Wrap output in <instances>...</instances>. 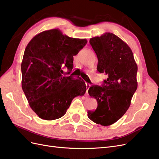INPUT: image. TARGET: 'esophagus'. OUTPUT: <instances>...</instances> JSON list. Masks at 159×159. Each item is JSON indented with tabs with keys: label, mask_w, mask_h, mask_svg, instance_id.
<instances>
[{
	"label": "esophagus",
	"mask_w": 159,
	"mask_h": 159,
	"mask_svg": "<svg viewBox=\"0 0 159 159\" xmlns=\"http://www.w3.org/2000/svg\"><path fill=\"white\" fill-rule=\"evenodd\" d=\"M91 87V84H89V83H86V87H87V90H86V93L88 94V91H89V87Z\"/></svg>",
	"instance_id": "1"
}]
</instances>
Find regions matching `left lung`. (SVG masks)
<instances>
[{"label": "left lung", "instance_id": "left-lung-1", "mask_svg": "<svg viewBox=\"0 0 159 159\" xmlns=\"http://www.w3.org/2000/svg\"><path fill=\"white\" fill-rule=\"evenodd\" d=\"M98 59L97 70L107 75L102 86L93 84L89 95L97 101L95 111L88 117L103 126L119 120L127 111L136 91L138 66L128 45L112 33H105L89 41Z\"/></svg>", "mask_w": 159, "mask_h": 159}]
</instances>
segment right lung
Masks as SVG:
<instances>
[{"label":"right lung","instance_id":"add662e5","mask_svg":"<svg viewBox=\"0 0 159 159\" xmlns=\"http://www.w3.org/2000/svg\"><path fill=\"white\" fill-rule=\"evenodd\" d=\"M86 39L72 38L60 30L41 32L32 38L21 63L23 91L39 118L54 120L66 113L72 99L83 96L86 84L80 79L65 76L73 68V56L87 44Z\"/></svg>","mask_w":159,"mask_h":159}]
</instances>
